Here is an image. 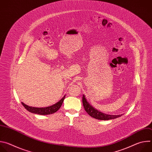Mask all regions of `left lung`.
<instances>
[{"label":"left lung","instance_id":"8db88e82","mask_svg":"<svg viewBox=\"0 0 152 152\" xmlns=\"http://www.w3.org/2000/svg\"><path fill=\"white\" fill-rule=\"evenodd\" d=\"M82 103L83 106L85 110L87 113L91 117L101 120H112L116 118H118L120 117V115H108L105 114L104 113H102L101 112H99L98 110L94 109V108L91 106L89 103L86 101V99H85V97L84 95H83L82 97Z\"/></svg>","mask_w":152,"mask_h":152}]
</instances>
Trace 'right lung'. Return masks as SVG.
<instances>
[{
	"label": "right lung",
	"mask_w": 152,
	"mask_h": 152,
	"mask_svg": "<svg viewBox=\"0 0 152 152\" xmlns=\"http://www.w3.org/2000/svg\"><path fill=\"white\" fill-rule=\"evenodd\" d=\"M65 97H66V96H64L62 98V99H61L56 104L52 106L46 107H35L29 106L25 104V103H23V102H21V104H23L25 108H26L28 111L31 113L37 114H39V115H49V114H52L56 113L59 109L64 102Z\"/></svg>",
	"instance_id": "1"
}]
</instances>
